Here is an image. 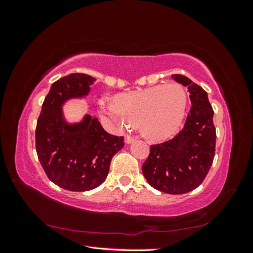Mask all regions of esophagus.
<instances>
[{
	"mask_svg": "<svg viewBox=\"0 0 253 253\" xmlns=\"http://www.w3.org/2000/svg\"><path fill=\"white\" fill-rule=\"evenodd\" d=\"M134 140H135L134 137H131V136H129V135H126V136H125V143H126V144H131L132 142H134Z\"/></svg>",
	"mask_w": 253,
	"mask_h": 253,
	"instance_id": "1",
	"label": "esophagus"
}]
</instances>
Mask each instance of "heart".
<instances>
[{
    "instance_id": "obj_1",
    "label": "heart",
    "mask_w": 253,
    "mask_h": 253,
    "mask_svg": "<svg viewBox=\"0 0 253 253\" xmlns=\"http://www.w3.org/2000/svg\"><path fill=\"white\" fill-rule=\"evenodd\" d=\"M186 93L182 85L169 83L123 95L116 102L101 99L102 115L118 127L140 124L145 135L168 138L182 124L186 109Z\"/></svg>"
}]
</instances>
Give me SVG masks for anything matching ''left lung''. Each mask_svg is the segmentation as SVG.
Masks as SVG:
<instances>
[{
    "label": "left lung",
    "instance_id": "obj_1",
    "mask_svg": "<svg viewBox=\"0 0 253 253\" xmlns=\"http://www.w3.org/2000/svg\"><path fill=\"white\" fill-rule=\"evenodd\" d=\"M190 91L191 110L182 130L164 143L151 145L142 166L149 185L169 194L193 191L204 181L215 153L212 106L202 87L183 75H172Z\"/></svg>",
    "mask_w": 253,
    "mask_h": 253
}]
</instances>
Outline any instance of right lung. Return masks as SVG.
I'll return each instance as SVG.
<instances>
[{"instance_id": "obj_1", "label": "right lung", "mask_w": 253, "mask_h": 253, "mask_svg": "<svg viewBox=\"0 0 253 253\" xmlns=\"http://www.w3.org/2000/svg\"><path fill=\"white\" fill-rule=\"evenodd\" d=\"M95 80L84 74L60 78L51 85L38 118V158L50 181L68 191L99 186L108 175L111 158L124 147V137L108 134L96 117L85 115L74 125L63 119V102L88 95Z\"/></svg>"}]
</instances>
